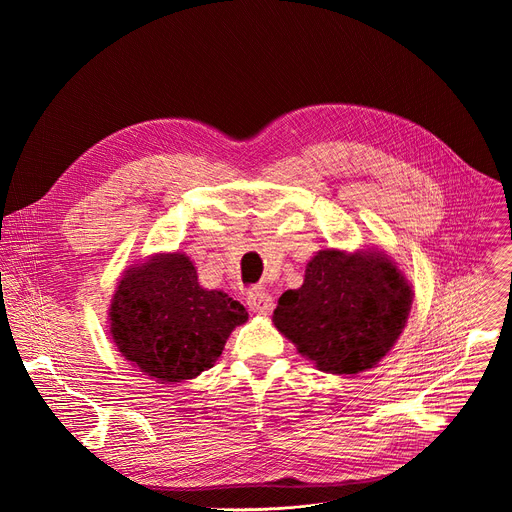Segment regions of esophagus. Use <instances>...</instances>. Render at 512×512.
I'll return each instance as SVG.
<instances>
[{
  "instance_id": "obj_1",
  "label": "esophagus",
  "mask_w": 512,
  "mask_h": 512,
  "mask_svg": "<svg viewBox=\"0 0 512 512\" xmlns=\"http://www.w3.org/2000/svg\"><path fill=\"white\" fill-rule=\"evenodd\" d=\"M247 305L253 313H270L274 309V299L265 290L251 288L247 294Z\"/></svg>"
}]
</instances>
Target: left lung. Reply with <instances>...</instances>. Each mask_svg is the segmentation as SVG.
<instances>
[{
  "mask_svg": "<svg viewBox=\"0 0 512 512\" xmlns=\"http://www.w3.org/2000/svg\"><path fill=\"white\" fill-rule=\"evenodd\" d=\"M411 301V286L388 255L319 251L303 286L278 299L274 326L321 371L359 373L394 346Z\"/></svg>",
  "mask_w": 512,
  "mask_h": 512,
  "instance_id": "obj_1",
  "label": "left lung"
}]
</instances>
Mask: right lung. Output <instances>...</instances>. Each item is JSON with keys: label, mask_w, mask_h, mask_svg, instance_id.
Returning a JSON list of instances; mask_svg holds the SVG:
<instances>
[{"label": "right lung", "mask_w": 512, "mask_h": 512, "mask_svg": "<svg viewBox=\"0 0 512 512\" xmlns=\"http://www.w3.org/2000/svg\"><path fill=\"white\" fill-rule=\"evenodd\" d=\"M249 313L222 290H205L186 255H157L130 267L110 309L120 353L149 378H197L224 351L230 332Z\"/></svg>", "instance_id": "add662e5"}]
</instances>
